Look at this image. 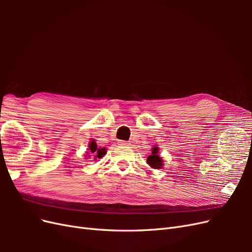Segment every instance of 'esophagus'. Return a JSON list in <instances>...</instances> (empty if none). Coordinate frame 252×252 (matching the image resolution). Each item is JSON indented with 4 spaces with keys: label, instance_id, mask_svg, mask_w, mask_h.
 Listing matches in <instances>:
<instances>
[{
    "label": "esophagus",
    "instance_id": "esophagus-1",
    "mask_svg": "<svg viewBox=\"0 0 252 252\" xmlns=\"http://www.w3.org/2000/svg\"><path fill=\"white\" fill-rule=\"evenodd\" d=\"M118 144L120 145V146H128V145H129V143L126 142V141H119Z\"/></svg>",
    "mask_w": 252,
    "mask_h": 252
}]
</instances>
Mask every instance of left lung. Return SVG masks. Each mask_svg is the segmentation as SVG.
I'll return each mask as SVG.
<instances>
[{"label":"left lung","instance_id":"obj_1","mask_svg":"<svg viewBox=\"0 0 252 252\" xmlns=\"http://www.w3.org/2000/svg\"><path fill=\"white\" fill-rule=\"evenodd\" d=\"M158 152V147L157 146V145H155V147L151 149V156H149L147 158L148 165L150 167H152L154 169L162 168V166H163V159L159 158Z\"/></svg>","mask_w":252,"mask_h":252}]
</instances>
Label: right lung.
I'll list each match as a JSON object with an SVG mask.
<instances>
[{"mask_svg":"<svg viewBox=\"0 0 252 252\" xmlns=\"http://www.w3.org/2000/svg\"><path fill=\"white\" fill-rule=\"evenodd\" d=\"M89 154H91L93 156H94V158H103L104 155H106V149L105 148H98L97 145L95 143L94 140H91L90 144H89ZM94 158V159H95Z\"/></svg>","mask_w":252,"mask_h":252,"instance_id":"1","label":"right lung"}]
</instances>
